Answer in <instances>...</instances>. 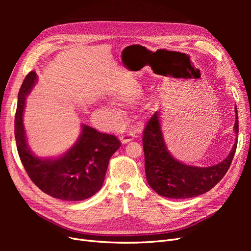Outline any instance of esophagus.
<instances>
[{
	"mask_svg": "<svg viewBox=\"0 0 251 251\" xmlns=\"http://www.w3.org/2000/svg\"><path fill=\"white\" fill-rule=\"evenodd\" d=\"M135 135L133 133H128V134H125L123 136H120V141L123 144H126L127 142H130L132 140H134Z\"/></svg>",
	"mask_w": 251,
	"mask_h": 251,
	"instance_id": "esophagus-1",
	"label": "esophagus"
}]
</instances>
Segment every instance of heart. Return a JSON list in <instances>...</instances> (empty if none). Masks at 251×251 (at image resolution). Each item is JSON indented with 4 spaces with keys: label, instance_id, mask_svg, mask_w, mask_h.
Segmentation results:
<instances>
[{
    "label": "heart",
    "instance_id": "heart-1",
    "mask_svg": "<svg viewBox=\"0 0 251 251\" xmlns=\"http://www.w3.org/2000/svg\"><path fill=\"white\" fill-rule=\"evenodd\" d=\"M121 100H123V98H121Z\"/></svg>",
    "mask_w": 251,
    "mask_h": 251
}]
</instances>
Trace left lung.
Listing matches in <instances>:
<instances>
[{
	"mask_svg": "<svg viewBox=\"0 0 251 251\" xmlns=\"http://www.w3.org/2000/svg\"><path fill=\"white\" fill-rule=\"evenodd\" d=\"M234 113L233 132L237 137L230 153L221 162L200 168L181 162L171 154L163 137L160 113L156 112L144 128L142 138L144 168L151 188L158 195L171 199L193 198L210 191L228 171L237 149L239 134L237 108H234Z\"/></svg>",
	"mask_w": 251,
	"mask_h": 251,
	"instance_id": "8db88e82",
	"label": "left lung"
}]
</instances>
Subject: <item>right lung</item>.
Listing matches in <instances>:
<instances>
[{
  "instance_id": "1",
  "label": "right lung",
  "mask_w": 251,
  "mask_h": 251,
  "mask_svg": "<svg viewBox=\"0 0 251 251\" xmlns=\"http://www.w3.org/2000/svg\"><path fill=\"white\" fill-rule=\"evenodd\" d=\"M37 81L29 72L18 94L14 136L21 161L29 178L41 191L64 201H81L95 195L102 186L112 155L120 148L114 135L97 132L86 125L73 146L56 158L37 157L29 147L23 115L26 98Z\"/></svg>"
}]
</instances>
